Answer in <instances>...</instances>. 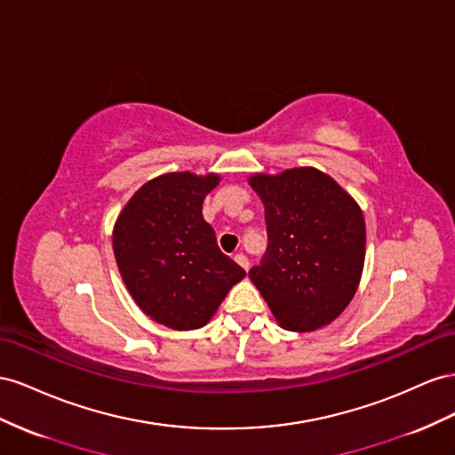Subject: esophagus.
<instances>
[{"instance_id": "esophagus-1", "label": "esophagus", "mask_w": 455, "mask_h": 455, "mask_svg": "<svg viewBox=\"0 0 455 455\" xmlns=\"http://www.w3.org/2000/svg\"><path fill=\"white\" fill-rule=\"evenodd\" d=\"M235 261H236L245 272L250 270V261H248V257H245L243 253H236V255H235Z\"/></svg>"}]
</instances>
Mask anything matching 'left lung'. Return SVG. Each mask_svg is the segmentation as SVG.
I'll use <instances>...</instances> for the list:
<instances>
[{
	"label": "left lung",
	"instance_id": "left-lung-1",
	"mask_svg": "<svg viewBox=\"0 0 455 455\" xmlns=\"http://www.w3.org/2000/svg\"><path fill=\"white\" fill-rule=\"evenodd\" d=\"M248 183L265 204L268 235L261 267L250 270L251 282L280 328L328 326L353 301L364 270L360 205L316 167L253 173Z\"/></svg>",
	"mask_w": 455,
	"mask_h": 455
}]
</instances>
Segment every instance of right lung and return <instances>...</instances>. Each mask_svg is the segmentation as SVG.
Instances as JSON below:
<instances>
[{
  "label": "right lung",
  "mask_w": 455,
  "mask_h": 455,
  "mask_svg": "<svg viewBox=\"0 0 455 455\" xmlns=\"http://www.w3.org/2000/svg\"><path fill=\"white\" fill-rule=\"evenodd\" d=\"M220 175L154 177L124 205L112 230L122 280L139 308L177 331L204 328L245 270L219 250L202 204Z\"/></svg>",
  "instance_id": "add662e5"
}]
</instances>
